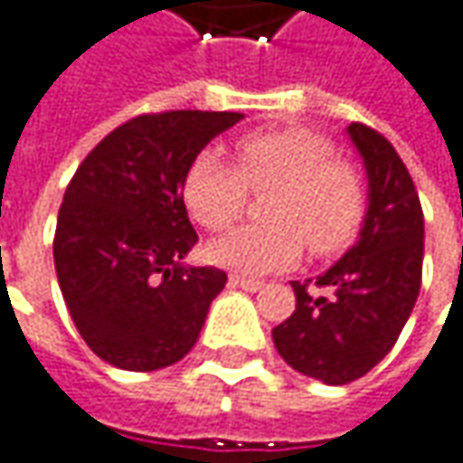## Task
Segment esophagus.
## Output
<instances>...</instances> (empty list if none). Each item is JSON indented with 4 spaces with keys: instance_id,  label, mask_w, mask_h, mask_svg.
I'll use <instances>...</instances> for the list:
<instances>
[{
    "instance_id": "esophagus-1",
    "label": "esophagus",
    "mask_w": 463,
    "mask_h": 463,
    "mask_svg": "<svg viewBox=\"0 0 463 463\" xmlns=\"http://www.w3.org/2000/svg\"><path fill=\"white\" fill-rule=\"evenodd\" d=\"M231 286L235 288H243V290H249V293H257L264 288L261 280H249V278H241V275H231Z\"/></svg>"
}]
</instances>
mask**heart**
<instances>
[{"label": "heart", "instance_id": "obj_1", "mask_svg": "<svg viewBox=\"0 0 463 463\" xmlns=\"http://www.w3.org/2000/svg\"><path fill=\"white\" fill-rule=\"evenodd\" d=\"M261 217L217 238L209 259L232 272L257 278L286 269L304 254L340 251L364 222L367 188L359 170L335 156L333 144L307 128L257 130L235 141V165L206 149L183 177V202L212 232L228 231L246 212L249 191H269Z\"/></svg>", "mask_w": 463, "mask_h": 463}]
</instances>
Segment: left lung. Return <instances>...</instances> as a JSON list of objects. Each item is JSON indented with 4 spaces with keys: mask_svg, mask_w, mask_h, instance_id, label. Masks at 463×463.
<instances>
[{
    "mask_svg": "<svg viewBox=\"0 0 463 463\" xmlns=\"http://www.w3.org/2000/svg\"><path fill=\"white\" fill-rule=\"evenodd\" d=\"M348 136L369 177L362 235L317 280L290 283L296 312L272 330L288 364L325 385L354 383L383 362L421 286L424 214L414 180L383 133L351 123Z\"/></svg>",
    "mask_w": 463,
    "mask_h": 463,
    "instance_id": "8db88e82",
    "label": "left lung"
}]
</instances>
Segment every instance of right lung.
<instances>
[{
    "instance_id": "add662e5",
    "label": "right lung",
    "mask_w": 463,
    "mask_h": 463,
    "mask_svg": "<svg viewBox=\"0 0 463 463\" xmlns=\"http://www.w3.org/2000/svg\"><path fill=\"white\" fill-rule=\"evenodd\" d=\"M241 118L202 109L138 115L104 136L68 183L54 269L80 338L112 367H170L199 340L228 275L180 261L199 241L183 177Z\"/></svg>"
}]
</instances>
